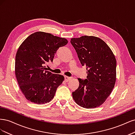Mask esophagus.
<instances>
[{
  "instance_id": "obj_1",
  "label": "esophagus",
  "mask_w": 135,
  "mask_h": 135,
  "mask_svg": "<svg viewBox=\"0 0 135 135\" xmlns=\"http://www.w3.org/2000/svg\"><path fill=\"white\" fill-rule=\"evenodd\" d=\"M71 79V78L69 77V76H65V80L66 81H68Z\"/></svg>"
}]
</instances>
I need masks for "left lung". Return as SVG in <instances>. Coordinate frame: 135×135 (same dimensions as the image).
<instances>
[{
  "instance_id": "1",
  "label": "left lung",
  "mask_w": 135,
  "mask_h": 135,
  "mask_svg": "<svg viewBox=\"0 0 135 135\" xmlns=\"http://www.w3.org/2000/svg\"><path fill=\"white\" fill-rule=\"evenodd\" d=\"M70 42L87 73V79L78 78L79 85L72 93L73 99L84 108L99 107L105 103L115 85V56L108 44L96 36L73 38Z\"/></svg>"
}]
</instances>
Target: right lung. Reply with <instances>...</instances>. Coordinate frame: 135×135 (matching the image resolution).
Instances as JSON below:
<instances>
[{
  "label": "right lung",
  "mask_w": 135,
  "mask_h": 135,
  "mask_svg": "<svg viewBox=\"0 0 135 135\" xmlns=\"http://www.w3.org/2000/svg\"><path fill=\"white\" fill-rule=\"evenodd\" d=\"M68 43L64 38L38 31L28 36L20 45L16 55L15 75L27 100L44 104L54 99L64 76L47 71L46 65L52 62L57 50Z\"/></svg>",
  "instance_id": "1"
}]
</instances>
